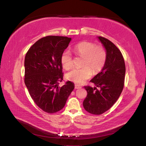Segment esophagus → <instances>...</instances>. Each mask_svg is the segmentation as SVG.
I'll use <instances>...</instances> for the list:
<instances>
[{
  "label": "esophagus",
  "mask_w": 146,
  "mask_h": 146,
  "mask_svg": "<svg viewBox=\"0 0 146 146\" xmlns=\"http://www.w3.org/2000/svg\"><path fill=\"white\" fill-rule=\"evenodd\" d=\"M82 88V87L78 85H75V89H78V88Z\"/></svg>",
  "instance_id": "obj_1"
}]
</instances>
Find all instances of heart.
Masks as SVG:
<instances>
[{
    "label": "heart",
    "instance_id": "b5f03b06",
    "mask_svg": "<svg viewBox=\"0 0 146 146\" xmlns=\"http://www.w3.org/2000/svg\"><path fill=\"white\" fill-rule=\"evenodd\" d=\"M76 54L84 58L81 69H73L66 75L67 78L78 84H82L90 78L92 72L100 73L103 69L107 60V51L102 46H96L95 43L83 41L77 44L73 48ZM61 63L66 70H69L73 66L72 57L67 51L61 56Z\"/></svg>",
    "mask_w": 146,
    "mask_h": 146
}]
</instances>
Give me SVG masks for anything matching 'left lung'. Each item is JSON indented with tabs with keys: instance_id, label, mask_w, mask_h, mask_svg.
I'll list each match as a JSON object with an SVG mask.
<instances>
[{
	"instance_id": "1",
	"label": "left lung",
	"mask_w": 146,
	"mask_h": 146,
	"mask_svg": "<svg viewBox=\"0 0 146 146\" xmlns=\"http://www.w3.org/2000/svg\"><path fill=\"white\" fill-rule=\"evenodd\" d=\"M107 51V60L101 72L91 82L95 87L85 86L87 96L83 102L88 113L101 115L109 110L120 97L124 86L125 65L122 52L112 42L98 37Z\"/></svg>"
}]
</instances>
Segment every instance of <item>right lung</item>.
Instances as JSON below:
<instances>
[{"label": "right lung", "mask_w": 146, "mask_h": 146, "mask_svg": "<svg viewBox=\"0 0 146 146\" xmlns=\"http://www.w3.org/2000/svg\"><path fill=\"white\" fill-rule=\"evenodd\" d=\"M71 40L64 36H46L26 54L24 83L35 104L46 113L61 110L75 88L70 81L61 87L58 85L63 78L61 56Z\"/></svg>", "instance_id": "1"}]
</instances>
